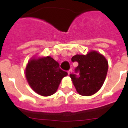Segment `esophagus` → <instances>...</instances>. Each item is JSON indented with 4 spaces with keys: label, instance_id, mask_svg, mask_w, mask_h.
I'll return each instance as SVG.
<instances>
[{
    "label": "esophagus",
    "instance_id": "1",
    "mask_svg": "<svg viewBox=\"0 0 128 128\" xmlns=\"http://www.w3.org/2000/svg\"><path fill=\"white\" fill-rule=\"evenodd\" d=\"M72 69H70L68 71V75H70V74H71V73H72Z\"/></svg>",
    "mask_w": 128,
    "mask_h": 128
}]
</instances>
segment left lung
<instances>
[{"mask_svg": "<svg viewBox=\"0 0 128 128\" xmlns=\"http://www.w3.org/2000/svg\"><path fill=\"white\" fill-rule=\"evenodd\" d=\"M73 62H78L76 72L80 76L70 74L72 82L79 94L90 96L102 87L108 72V63L102 54L91 50L86 55L76 54L72 58Z\"/></svg>", "mask_w": 128, "mask_h": 128, "instance_id": "left-lung-1", "label": "left lung"}]
</instances>
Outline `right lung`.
<instances>
[{"instance_id":"1","label":"right lung","mask_w":128,"mask_h":128,"mask_svg":"<svg viewBox=\"0 0 128 128\" xmlns=\"http://www.w3.org/2000/svg\"><path fill=\"white\" fill-rule=\"evenodd\" d=\"M25 75L29 86L40 96L47 97L57 91L61 81L68 75L50 56L32 58L28 62Z\"/></svg>"}]
</instances>
